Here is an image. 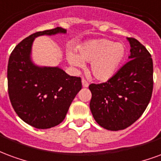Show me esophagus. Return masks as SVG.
<instances>
[{"label":"esophagus","instance_id":"obj_1","mask_svg":"<svg viewBox=\"0 0 161 161\" xmlns=\"http://www.w3.org/2000/svg\"><path fill=\"white\" fill-rule=\"evenodd\" d=\"M81 83H82V86H83V87H87V86H89V83L86 81L85 79H82Z\"/></svg>","mask_w":161,"mask_h":161}]
</instances>
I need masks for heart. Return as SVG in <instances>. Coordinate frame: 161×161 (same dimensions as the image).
Masks as SVG:
<instances>
[{"instance_id": "obj_1", "label": "heart", "mask_w": 161, "mask_h": 161, "mask_svg": "<svg viewBox=\"0 0 161 161\" xmlns=\"http://www.w3.org/2000/svg\"><path fill=\"white\" fill-rule=\"evenodd\" d=\"M79 56L69 52L67 58L74 67L83 68L84 61L92 62L91 71L95 78L106 81L118 73L126 56L123 43L108 39H93L83 43L78 49Z\"/></svg>"}]
</instances>
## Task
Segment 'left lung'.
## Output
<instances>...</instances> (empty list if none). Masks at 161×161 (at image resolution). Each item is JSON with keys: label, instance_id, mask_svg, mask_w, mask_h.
I'll list each match as a JSON object with an SVG mask.
<instances>
[{"label": "left lung", "instance_id": "obj_1", "mask_svg": "<svg viewBox=\"0 0 161 161\" xmlns=\"http://www.w3.org/2000/svg\"><path fill=\"white\" fill-rule=\"evenodd\" d=\"M129 62L112 78L91 84L90 110L95 121L105 130H124L142 115L153 92V60L145 46L133 37Z\"/></svg>", "mask_w": 161, "mask_h": 161}]
</instances>
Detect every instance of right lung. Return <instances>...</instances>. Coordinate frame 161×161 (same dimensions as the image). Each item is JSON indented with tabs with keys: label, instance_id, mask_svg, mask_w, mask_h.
I'll use <instances>...</instances> for the list:
<instances>
[{
	"label": "right lung",
	"instance_id": "right-lung-1",
	"mask_svg": "<svg viewBox=\"0 0 161 161\" xmlns=\"http://www.w3.org/2000/svg\"><path fill=\"white\" fill-rule=\"evenodd\" d=\"M56 27L25 37L15 47L8 65L9 98L19 117L32 127L50 129L61 124L81 89L80 77L70 76L59 67L38 66L31 59L35 38L66 34Z\"/></svg>",
	"mask_w": 161,
	"mask_h": 161
}]
</instances>
